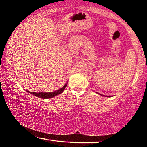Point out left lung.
Segmentation results:
<instances>
[{
    "label": "left lung",
    "instance_id": "obj_1",
    "mask_svg": "<svg viewBox=\"0 0 147 147\" xmlns=\"http://www.w3.org/2000/svg\"><path fill=\"white\" fill-rule=\"evenodd\" d=\"M99 94V93H98Z\"/></svg>",
    "mask_w": 147,
    "mask_h": 147
}]
</instances>
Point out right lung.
I'll return each instance as SVG.
<instances>
[{
	"instance_id": "obj_1",
	"label": "right lung",
	"mask_w": 147,
	"mask_h": 147,
	"mask_svg": "<svg viewBox=\"0 0 147 147\" xmlns=\"http://www.w3.org/2000/svg\"><path fill=\"white\" fill-rule=\"evenodd\" d=\"M67 84H65V85L62 87L61 88L59 89H58L55 91L53 92H50V93H43V92H40V93H33V92H30L27 91V92L29 93H30L32 94H34V95L38 96V97L40 98H43V99H46V98H53L54 96H55L58 94H61V93H63V91H64L65 88H66Z\"/></svg>"
}]
</instances>
